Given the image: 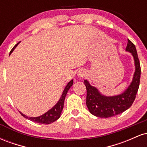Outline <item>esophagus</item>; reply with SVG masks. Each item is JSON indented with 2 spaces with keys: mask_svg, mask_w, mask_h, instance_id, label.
<instances>
[{
  "mask_svg": "<svg viewBox=\"0 0 147 147\" xmlns=\"http://www.w3.org/2000/svg\"><path fill=\"white\" fill-rule=\"evenodd\" d=\"M86 75V72L85 71V70H83V69H82V70H79L78 72H77V76H78L79 77H85Z\"/></svg>",
  "mask_w": 147,
  "mask_h": 147,
  "instance_id": "34e87169",
  "label": "esophagus"
}]
</instances>
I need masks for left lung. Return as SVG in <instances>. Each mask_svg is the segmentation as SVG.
I'll return each instance as SVG.
<instances>
[{"label": "left lung", "instance_id": "obj_1", "mask_svg": "<svg viewBox=\"0 0 147 147\" xmlns=\"http://www.w3.org/2000/svg\"><path fill=\"white\" fill-rule=\"evenodd\" d=\"M126 51L130 52L133 57L135 72L132 82L122 93L113 96L104 95L97 88L91 86L88 81H84L87 90L86 106L89 112L96 117L108 118L122 113L131 107L136 99L140 86L141 69L136 46L129 39Z\"/></svg>", "mask_w": 147, "mask_h": 147}]
</instances>
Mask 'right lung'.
<instances>
[{
  "label": "right lung",
  "instance_id": "1",
  "mask_svg": "<svg viewBox=\"0 0 147 147\" xmlns=\"http://www.w3.org/2000/svg\"><path fill=\"white\" fill-rule=\"evenodd\" d=\"M17 43L14 48H12V50L10 52L9 55H11V53L14 51V50L16 48V47L17 46ZM72 84H73V79L70 80V82H69L68 84L66 85V86L65 87L64 90L62 92V95L61 96L59 100L58 101V102L55 104L52 109H50V110L47 111L46 113L44 114H43L42 115L38 116V117H28V116L25 115L23 113H22L21 112H20V113L21 114V115H23V117L26 118V119H30V120L32 121V122L39 123V124H51V123L55 122L60 117L61 114L62 110L63 109V104H64V100H65V96L67 95V92L69 90V89L70 88V87L72 86Z\"/></svg>",
  "mask_w": 147,
  "mask_h": 147
}]
</instances>
